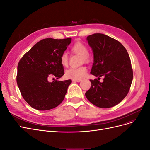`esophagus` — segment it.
I'll return each mask as SVG.
<instances>
[{
  "label": "esophagus",
  "instance_id": "1",
  "mask_svg": "<svg viewBox=\"0 0 150 150\" xmlns=\"http://www.w3.org/2000/svg\"><path fill=\"white\" fill-rule=\"evenodd\" d=\"M72 81H73V82H74V83H76V82H81V79H72Z\"/></svg>",
  "mask_w": 150,
  "mask_h": 150
}]
</instances>
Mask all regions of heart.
I'll list each match as a JSON object with an SVG mask.
<instances>
[{
  "mask_svg": "<svg viewBox=\"0 0 150 150\" xmlns=\"http://www.w3.org/2000/svg\"><path fill=\"white\" fill-rule=\"evenodd\" d=\"M72 51L82 56L84 61H89V56L88 55V50L87 47L81 42H76L72 47ZM61 64L66 67L68 65V56L66 52H63L60 57ZM87 72V69L85 66H81L76 68H70L66 71V76L67 78L73 79H83Z\"/></svg>",
  "mask_w": 150,
  "mask_h": 150,
  "instance_id": "b5f03b06",
  "label": "heart"
}]
</instances>
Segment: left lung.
Returning <instances> with one entry per match:
<instances>
[{"instance_id": "8db88e82", "label": "left lung", "mask_w": 150, "mask_h": 150, "mask_svg": "<svg viewBox=\"0 0 150 150\" xmlns=\"http://www.w3.org/2000/svg\"><path fill=\"white\" fill-rule=\"evenodd\" d=\"M86 40L92 49L94 62L91 74L98 77L90 80L91 86L85 93L94 105L109 108L119 104L128 94L133 72L129 54L117 40L103 34H94ZM104 76L103 82L98 81Z\"/></svg>"}]
</instances>
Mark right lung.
Here are the masks:
<instances>
[{
	"label": "right lung",
	"mask_w": 150,
	"mask_h": 150,
	"mask_svg": "<svg viewBox=\"0 0 150 150\" xmlns=\"http://www.w3.org/2000/svg\"><path fill=\"white\" fill-rule=\"evenodd\" d=\"M71 42V38L40 40L21 58L17 66V84L22 97L29 105L39 111L57 107L64 100L71 79L54 80L64 74L60 57Z\"/></svg>",
	"instance_id": "right-lung-1"
}]
</instances>
